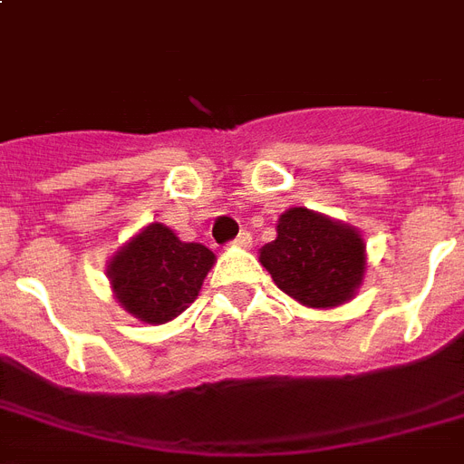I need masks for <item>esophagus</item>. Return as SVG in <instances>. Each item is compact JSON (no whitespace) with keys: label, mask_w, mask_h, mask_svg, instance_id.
<instances>
[{"label":"esophagus","mask_w":464,"mask_h":464,"mask_svg":"<svg viewBox=\"0 0 464 464\" xmlns=\"http://www.w3.org/2000/svg\"><path fill=\"white\" fill-rule=\"evenodd\" d=\"M233 246H238V247H250L253 246V236L247 231H240L238 236H236V240H233Z\"/></svg>","instance_id":"esophagus-1"}]
</instances>
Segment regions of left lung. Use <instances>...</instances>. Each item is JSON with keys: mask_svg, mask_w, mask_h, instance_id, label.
<instances>
[{"mask_svg": "<svg viewBox=\"0 0 464 464\" xmlns=\"http://www.w3.org/2000/svg\"><path fill=\"white\" fill-rule=\"evenodd\" d=\"M260 262L276 286L298 304L334 308L361 286L366 246L352 226L294 207L279 217L276 238L262 247Z\"/></svg>", "mask_w": 464, "mask_h": 464, "instance_id": "obj_1", "label": "left lung"}]
</instances>
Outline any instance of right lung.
<instances>
[{"label":"right lung","instance_id":"obj_1","mask_svg":"<svg viewBox=\"0 0 464 464\" xmlns=\"http://www.w3.org/2000/svg\"><path fill=\"white\" fill-rule=\"evenodd\" d=\"M214 260L202 243H185L168 226L149 224L115 253L108 279L127 313L163 324L195 301Z\"/></svg>","mask_w":464,"mask_h":464}]
</instances>
